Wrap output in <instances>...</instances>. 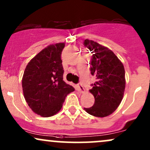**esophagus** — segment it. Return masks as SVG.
<instances>
[{"instance_id":"34e87169","label":"esophagus","mask_w":150,"mask_h":150,"mask_svg":"<svg viewBox=\"0 0 150 150\" xmlns=\"http://www.w3.org/2000/svg\"><path fill=\"white\" fill-rule=\"evenodd\" d=\"M77 91H78V92H80V93H84L85 92V89H84L83 86L82 85V84H81V83L77 84Z\"/></svg>"}]
</instances>
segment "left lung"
Masks as SVG:
<instances>
[{
  "mask_svg": "<svg viewBox=\"0 0 150 150\" xmlns=\"http://www.w3.org/2000/svg\"><path fill=\"white\" fill-rule=\"evenodd\" d=\"M84 46L92 53L90 71L97 79L89 89L94 97V104L84 109L96 117L109 116L123 99L125 87L124 66L107 47L89 39H85Z\"/></svg>",
  "mask_w": 150,
  "mask_h": 150,
  "instance_id": "left-lung-1",
  "label": "left lung"
}]
</instances>
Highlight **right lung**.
I'll use <instances>...</instances> for the list:
<instances>
[{
    "mask_svg": "<svg viewBox=\"0 0 150 150\" xmlns=\"http://www.w3.org/2000/svg\"><path fill=\"white\" fill-rule=\"evenodd\" d=\"M65 43L51 44L29 62L22 85L24 97L34 113L50 117L61 109L65 97L75 91L63 81L61 53Z\"/></svg>",
    "mask_w": 150,
    "mask_h": 150,
    "instance_id": "obj_1",
    "label": "right lung"
}]
</instances>
